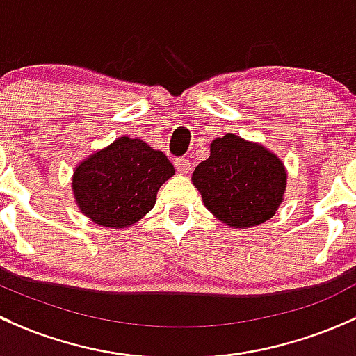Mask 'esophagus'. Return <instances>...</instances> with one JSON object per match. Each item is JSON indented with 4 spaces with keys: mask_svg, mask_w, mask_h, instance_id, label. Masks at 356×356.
Wrapping results in <instances>:
<instances>
[{
    "mask_svg": "<svg viewBox=\"0 0 356 356\" xmlns=\"http://www.w3.org/2000/svg\"><path fill=\"white\" fill-rule=\"evenodd\" d=\"M175 168H177L179 175H186L192 170V163H190L188 159H185V157H177V159H175Z\"/></svg>",
    "mask_w": 356,
    "mask_h": 356,
    "instance_id": "esophagus-1",
    "label": "esophagus"
}]
</instances>
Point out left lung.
Wrapping results in <instances>:
<instances>
[{"label":"left lung","mask_w":356,"mask_h":356,"mask_svg":"<svg viewBox=\"0 0 356 356\" xmlns=\"http://www.w3.org/2000/svg\"><path fill=\"white\" fill-rule=\"evenodd\" d=\"M204 205L232 228H252L276 214L286 190L280 157L234 134L216 138L192 175Z\"/></svg>","instance_id":"1"}]
</instances>
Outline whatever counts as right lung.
Masks as SVG:
<instances>
[{
    "instance_id": "1",
    "label": "right lung",
    "mask_w": 356,
    "mask_h": 356,
    "mask_svg": "<svg viewBox=\"0 0 356 356\" xmlns=\"http://www.w3.org/2000/svg\"><path fill=\"white\" fill-rule=\"evenodd\" d=\"M173 175V164L163 152L140 138L120 137L76 166L72 188L90 221L120 229L151 211L157 190Z\"/></svg>"
}]
</instances>
